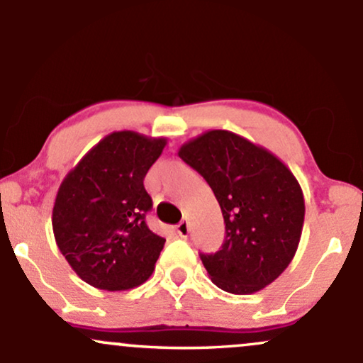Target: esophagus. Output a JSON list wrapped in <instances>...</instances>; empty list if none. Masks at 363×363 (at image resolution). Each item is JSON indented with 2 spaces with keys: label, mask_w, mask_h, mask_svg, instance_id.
Wrapping results in <instances>:
<instances>
[{
  "label": "esophagus",
  "mask_w": 363,
  "mask_h": 363,
  "mask_svg": "<svg viewBox=\"0 0 363 363\" xmlns=\"http://www.w3.org/2000/svg\"><path fill=\"white\" fill-rule=\"evenodd\" d=\"M176 232L179 234V237H187V234H189V225H187V220H181V222L177 223Z\"/></svg>",
  "instance_id": "obj_1"
}]
</instances>
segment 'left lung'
Instances as JSON below:
<instances>
[{"label": "left lung", "instance_id": "1", "mask_svg": "<svg viewBox=\"0 0 363 363\" xmlns=\"http://www.w3.org/2000/svg\"><path fill=\"white\" fill-rule=\"evenodd\" d=\"M222 208L225 242L201 254L211 281L228 294H256L289 268L301 242L306 203L274 153L227 129H210L179 148Z\"/></svg>", "mask_w": 363, "mask_h": 363}]
</instances>
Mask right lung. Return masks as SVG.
Wrapping results in <instances>:
<instances>
[{
    "label": "right lung",
    "mask_w": 363,
    "mask_h": 363,
    "mask_svg": "<svg viewBox=\"0 0 363 363\" xmlns=\"http://www.w3.org/2000/svg\"><path fill=\"white\" fill-rule=\"evenodd\" d=\"M167 138L114 131L91 147L62 179L52 208L57 247L83 281L131 290L152 277L164 237L145 223L152 198L143 179Z\"/></svg>",
    "instance_id": "right-lung-1"
}]
</instances>
